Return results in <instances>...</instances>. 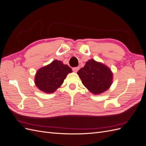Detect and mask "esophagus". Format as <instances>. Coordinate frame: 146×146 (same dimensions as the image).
Returning a JSON list of instances; mask_svg holds the SVG:
<instances>
[{
    "label": "esophagus",
    "instance_id": "34e87169",
    "mask_svg": "<svg viewBox=\"0 0 146 146\" xmlns=\"http://www.w3.org/2000/svg\"><path fill=\"white\" fill-rule=\"evenodd\" d=\"M79 69H80V67H75V68H72V70H73V71H74V72H77L78 70H79Z\"/></svg>",
    "mask_w": 146,
    "mask_h": 146
}]
</instances>
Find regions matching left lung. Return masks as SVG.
Returning <instances> with one entry per match:
<instances>
[{"instance_id": "obj_1", "label": "left lung", "mask_w": 146, "mask_h": 146, "mask_svg": "<svg viewBox=\"0 0 146 146\" xmlns=\"http://www.w3.org/2000/svg\"><path fill=\"white\" fill-rule=\"evenodd\" d=\"M77 74L84 86L94 94L107 91L112 83L113 74L111 70L93 59L88 60Z\"/></svg>"}]
</instances>
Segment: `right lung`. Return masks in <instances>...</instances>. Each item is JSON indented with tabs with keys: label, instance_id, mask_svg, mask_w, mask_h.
I'll list each match as a JSON object with an SVG mask.
<instances>
[{
	"label": "right lung",
	"instance_id": "right-lung-1",
	"mask_svg": "<svg viewBox=\"0 0 146 146\" xmlns=\"http://www.w3.org/2000/svg\"><path fill=\"white\" fill-rule=\"evenodd\" d=\"M72 72L68 65L61 61L54 60L46 66L39 69L35 76V82L39 90L52 93L62 85L67 74Z\"/></svg>",
	"mask_w": 146,
	"mask_h": 146
}]
</instances>
